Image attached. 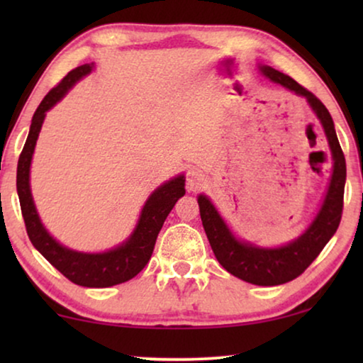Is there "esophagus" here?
Here are the masks:
<instances>
[{"mask_svg": "<svg viewBox=\"0 0 363 363\" xmlns=\"http://www.w3.org/2000/svg\"><path fill=\"white\" fill-rule=\"evenodd\" d=\"M205 182H206L205 175H203V173L198 170V168H191V170L186 173L188 191H198L203 185H205Z\"/></svg>", "mask_w": 363, "mask_h": 363, "instance_id": "esophagus-1", "label": "esophagus"}]
</instances>
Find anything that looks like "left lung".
Here are the masks:
<instances>
[{
    "mask_svg": "<svg viewBox=\"0 0 363 363\" xmlns=\"http://www.w3.org/2000/svg\"><path fill=\"white\" fill-rule=\"evenodd\" d=\"M259 71L272 82L281 84L282 87L296 92L297 96L306 97L312 111L320 121L322 127H324L332 152V160H334V170H332L329 190H327L324 203H322L320 210L314 221L311 223V226L297 240L286 246L274 247V250H267V247H259L251 245V242L236 240L230 228L226 226V223L223 221L220 213L216 211V208L205 195L198 196V205H200L201 223L211 250L215 252L218 262L230 274L256 286H279L301 276L312 264V261L320 255V251L324 250V246L339 228L342 208H344L347 168L344 152H342L334 128V121H332L324 104L286 74L269 66H261Z\"/></svg>",
    "mask_w": 363,
    "mask_h": 363,
    "instance_id": "left-lung-1",
    "label": "left lung"
}]
</instances>
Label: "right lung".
I'll return each instance as SVG.
<instances>
[{"instance_id":"add662e5","label":"right lung","mask_w":363,"mask_h":363,"mask_svg":"<svg viewBox=\"0 0 363 363\" xmlns=\"http://www.w3.org/2000/svg\"><path fill=\"white\" fill-rule=\"evenodd\" d=\"M92 67L94 64H84V66L72 69L56 87L48 92V96L39 104L33 116L26 143H24L18 160L16 188L24 225H26L28 236L33 246L74 284L84 287H111L135 277L150 261L157 236L167 220L168 213L175 206L178 198L185 195V177L178 175L173 180L158 186L147 200L145 206H143L140 220H138L130 238L111 251L97 252V255L72 251L66 246L59 245L49 235L46 228L43 226L41 220H39L36 206H34L33 201L31 188H29V168H31L34 147H36V140L39 132H41L46 112L66 96L69 89L79 79L87 76L92 71Z\"/></svg>"}]
</instances>
